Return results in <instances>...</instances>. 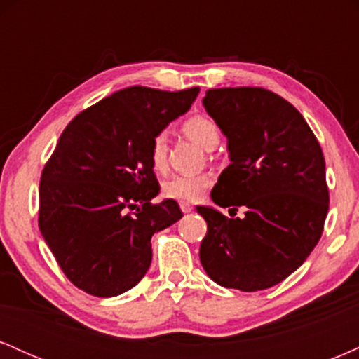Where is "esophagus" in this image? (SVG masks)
<instances>
[{"instance_id":"34e87169","label":"esophagus","mask_w":359,"mask_h":359,"mask_svg":"<svg viewBox=\"0 0 359 359\" xmlns=\"http://www.w3.org/2000/svg\"><path fill=\"white\" fill-rule=\"evenodd\" d=\"M179 205H180V211H182V212H191L192 211V205L189 203H184V201Z\"/></svg>"}]
</instances>
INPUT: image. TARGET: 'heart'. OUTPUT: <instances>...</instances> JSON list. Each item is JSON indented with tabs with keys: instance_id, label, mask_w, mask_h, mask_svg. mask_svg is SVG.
<instances>
[{
	"instance_id": "b5f03b06",
	"label": "heart",
	"mask_w": 359,
	"mask_h": 359,
	"mask_svg": "<svg viewBox=\"0 0 359 359\" xmlns=\"http://www.w3.org/2000/svg\"><path fill=\"white\" fill-rule=\"evenodd\" d=\"M182 131L194 142L204 148H214L219 143V128L208 116H191L182 123ZM151 167L156 172H165L168 167V142L165 133H156L151 138L150 150H148ZM211 184V177L208 174L174 175L167 179L162 185L163 196L168 199L194 203L204 196L205 189Z\"/></svg>"
}]
</instances>
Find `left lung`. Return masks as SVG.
<instances>
[{
	"label": "left lung",
	"instance_id": "1",
	"mask_svg": "<svg viewBox=\"0 0 359 359\" xmlns=\"http://www.w3.org/2000/svg\"><path fill=\"white\" fill-rule=\"evenodd\" d=\"M204 108L228 138L231 163L214 185L221 208L245 209L228 219L212 208L199 258L226 288L265 290L306 262L324 231L329 209L323 148L287 100L263 88L209 89Z\"/></svg>",
	"mask_w": 359,
	"mask_h": 359
}]
</instances>
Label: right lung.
Masks as SVG:
<instances>
[{
    "instance_id": "1",
    "label": "right lung",
    "mask_w": 359,
    "mask_h": 359,
    "mask_svg": "<svg viewBox=\"0 0 359 359\" xmlns=\"http://www.w3.org/2000/svg\"><path fill=\"white\" fill-rule=\"evenodd\" d=\"M197 94L131 86L62 131L40 177L39 228L65 277L86 294L114 297L133 288L151 263V236L182 217L174 199L151 203L160 185L148 150Z\"/></svg>"
}]
</instances>
